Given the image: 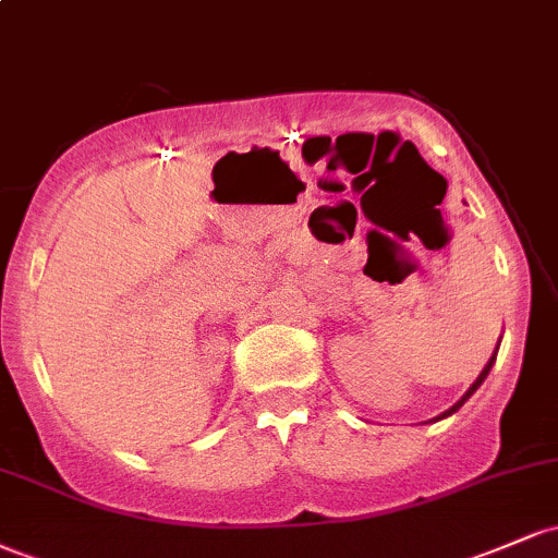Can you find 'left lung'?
<instances>
[{
	"label": "left lung",
	"instance_id": "obj_1",
	"mask_svg": "<svg viewBox=\"0 0 558 558\" xmlns=\"http://www.w3.org/2000/svg\"><path fill=\"white\" fill-rule=\"evenodd\" d=\"M496 351H498V345H496ZM493 362H496V354H493V356H490V362H488V364H485V367H483V373H480V375H477V380H475V383H472V386H470V390H466V393L462 396V399H459L457 403H453V407H451V409H446V412H444V414H440V417H435V420H444V417H448V414H453V412H457V409H459V407H462V403H464L466 399H470V396H472V393H475V390H477L480 386H483V380H485V377H488V373H490Z\"/></svg>",
	"mask_w": 558,
	"mask_h": 558
}]
</instances>
